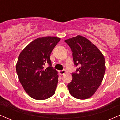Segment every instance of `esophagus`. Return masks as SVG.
I'll list each match as a JSON object with an SVG mask.
<instances>
[{
    "mask_svg": "<svg viewBox=\"0 0 120 120\" xmlns=\"http://www.w3.org/2000/svg\"><path fill=\"white\" fill-rule=\"evenodd\" d=\"M66 71L65 70H61V71H59V74H60V75L64 74L66 73Z\"/></svg>",
    "mask_w": 120,
    "mask_h": 120,
    "instance_id": "obj_1",
    "label": "esophagus"
}]
</instances>
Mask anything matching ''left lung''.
I'll return each mask as SVG.
<instances>
[{
	"mask_svg": "<svg viewBox=\"0 0 120 120\" xmlns=\"http://www.w3.org/2000/svg\"><path fill=\"white\" fill-rule=\"evenodd\" d=\"M72 52L74 63L79 66L68 84L69 92L78 99L90 98L100 86L106 70L103 55L86 38L78 35L65 40Z\"/></svg>",
	"mask_w": 120,
	"mask_h": 120,
	"instance_id": "8db88e82",
	"label": "left lung"
}]
</instances>
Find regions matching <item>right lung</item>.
Segmentation results:
<instances>
[{"label": "right lung", "instance_id": "1", "mask_svg": "<svg viewBox=\"0 0 120 120\" xmlns=\"http://www.w3.org/2000/svg\"><path fill=\"white\" fill-rule=\"evenodd\" d=\"M60 38H39L22 50L18 58L16 71L28 95L34 99L45 100L53 96L58 83L57 71L52 66L50 54ZM49 67L45 69V65Z\"/></svg>", "mask_w": 120, "mask_h": 120}]
</instances>
